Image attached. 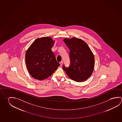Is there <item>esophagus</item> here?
Listing matches in <instances>:
<instances>
[{
    "label": "esophagus",
    "instance_id": "1",
    "mask_svg": "<svg viewBox=\"0 0 122 122\" xmlns=\"http://www.w3.org/2000/svg\"><path fill=\"white\" fill-rule=\"evenodd\" d=\"M60 66H62V65H63V62H62V61H61V62H60Z\"/></svg>",
    "mask_w": 122,
    "mask_h": 122
}]
</instances>
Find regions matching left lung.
Masks as SVG:
<instances>
[{"label": "left lung", "mask_w": 122, "mask_h": 122, "mask_svg": "<svg viewBox=\"0 0 122 122\" xmlns=\"http://www.w3.org/2000/svg\"><path fill=\"white\" fill-rule=\"evenodd\" d=\"M64 42L70 50L71 65L63 69L68 77L78 82L85 81L92 75L94 66L93 54L87 43L81 39L66 38Z\"/></svg>", "instance_id": "1"}]
</instances>
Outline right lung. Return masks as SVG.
<instances>
[{"mask_svg":"<svg viewBox=\"0 0 122 122\" xmlns=\"http://www.w3.org/2000/svg\"><path fill=\"white\" fill-rule=\"evenodd\" d=\"M55 41L51 37L38 38L27 50L25 54L26 68L35 79L41 81L47 78L60 66L52 51Z\"/></svg>","mask_w":122,"mask_h":122,"instance_id":"obj_1","label":"right lung"}]
</instances>
